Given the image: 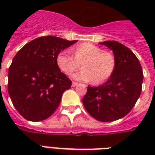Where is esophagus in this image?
Masks as SVG:
<instances>
[{"label": "esophagus", "mask_w": 155, "mask_h": 155, "mask_svg": "<svg viewBox=\"0 0 155 155\" xmlns=\"http://www.w3.org/2000/svg\"><path fill=\"white\" fill-rule=\"evenodd\" d=\"M77 85H78L77 83H75V82H73L72 83V87H76Z\"/></svg>", "instance_id": "34e87169"}]
</instances>
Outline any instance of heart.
<instances>
[{
  "label": "heart",
  "mask_w": 155,
  "mask_h": 155,
  "mask_svg": "<svg viewBox=\"0 0 155 155\" xmlns=\"http://www.w3.org/2000/svg\"><path fill=\"white\" fill-rule=\"evenodd\" d=\"M73 55L68 50L59 52L56 62L63 73L70 75L80 68H83L74 73L72 78L77 81L100 84L108 80L115 69V58L110 52L104 51L101 47L92 43H83L72 50Z\"/></svg>",
  "instance_id": "obj_1"
}]
</instances>
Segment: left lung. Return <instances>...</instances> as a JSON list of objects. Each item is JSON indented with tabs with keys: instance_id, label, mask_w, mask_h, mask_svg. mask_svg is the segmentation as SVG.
<instances>
[{
	"instance_id": "left-lung-1",
	"label": "left lung",
	"mask_w": 155,
	"mask_h": 155,
	"mask_svg": "<svg viewBox=\"0 0 155 155\" xmlns=\"http://www.w3.org/2000/svg\"><path fill=\"white\" fill-rule=\"evenodd\" d=\"M113 51L115 69L109 79L98 87H87L83 104L87 113L100 121H113L124 117L139 98L143 72L132 51L116 41L100 42Z\"/></svg>"
}]
</instances>
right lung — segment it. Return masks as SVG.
Returning <instances> with one entry per match:
<instances>
[{"label":"right lung","instance_id":"obj_1","mask_svg":"<svg viewBox=\"0 0 155 155\" xmlns=\"http://www.w3.org/2000/svg\"><path fill=\"white\" fill-rule=\"evenodd\" d=\"M77 42L54 36L35 38L25 44L8 68V92L23 117L40 121L54 113L71 81L61 72L58 54Z\"/></svg>","mask_w":155,"mask_h":155}]
</instances>
